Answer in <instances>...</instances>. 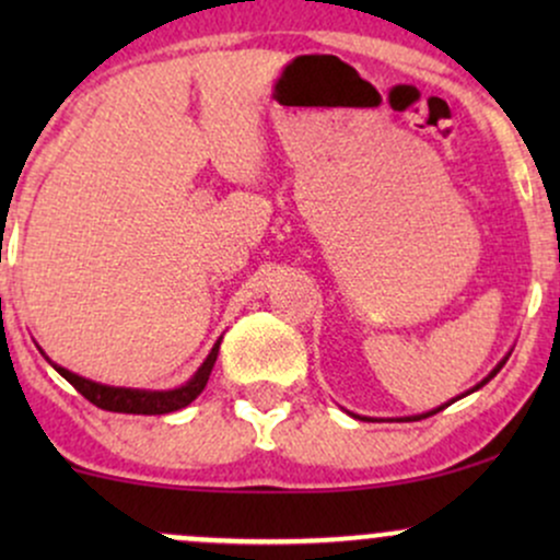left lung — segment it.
Wrapping results in <instances>:
<instances>
[{
  "label": "left lung",
  "mask_w": 560,
  "mask_h": 560,
  "mask_svg": "<svg viewBox=\"0 0 560 560\" xmlns=\"http://www.w3.org/2000/svg\"><path fill=\"white\" fill-rule=\"evenodd\" d=\"M503 363H505V361H503ZM503 363H500V365H498V369H494V371H492V374H490V376H487V378H485V382H481V384H477V387H474V389L485 387V384H487V382H490V378H492L494 374H498V371H500V369H503ZM450 402H453V400H450ZM450 402H447V405H450ZM442 408H445V405H442ZM442 408H436V410H429V413H423V416H413V419H405V421H421V419H429V416L440 413V410H442Z\"/></svg>",
  "instance_id": "8db88e82"
}]
</instances>
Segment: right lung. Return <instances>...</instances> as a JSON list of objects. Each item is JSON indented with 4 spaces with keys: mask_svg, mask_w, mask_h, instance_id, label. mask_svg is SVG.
<instances>
[{
    "mask_svg": "<svg viewBox=\"0 0 560 560\" xmlns=\"http://www.w3.org/2000/svg\"><path fill=\"white\" fill-rule=\"evenodd\" d=\"M218 347H221V342L210 350L208 361L199 365V371L189 384H184V387L171 389V392H141V389H124V387H105V384L89 382V378L70 374L68 369H60V365H55V363L52 365L60 371V376H66L68 382L73 384V387L79 389L89 402L96 405V408L113 410V413L163 416V413H173V410H178V408H186V405L195 400L199 392L205 389V384H208V378H210V371H213V365H215Z\"/></svg>",
    "mask_w": 560,
    "mask_h": 560,
    "instance_id": "add662e5",
    "label": "right lung"
}]
</instances>
